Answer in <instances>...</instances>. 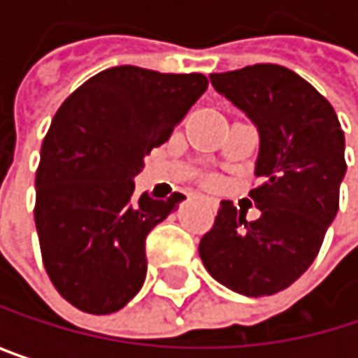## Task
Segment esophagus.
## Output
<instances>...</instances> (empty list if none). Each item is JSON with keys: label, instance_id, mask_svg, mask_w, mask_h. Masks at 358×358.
Returning <instances> with one entry per match:
<instances>
[{"label": "esophagus", "instance_id": "obj_1", "mask_svg": "<svg viewBox=\"0 0 358 358\" xmlns=\"http://www.w3.org/2000/svg\"><path fill=\"white\" fill-rule=\"evenodd\" d=\"M203 201H205L207 205H211V199H203Z\"/></svg>", "mask_w": 358, "mask_h": 358}]
</instances>
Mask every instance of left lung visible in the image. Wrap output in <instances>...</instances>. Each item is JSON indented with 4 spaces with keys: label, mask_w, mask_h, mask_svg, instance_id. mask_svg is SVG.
Wrapping results in <instances>:
<instances>
[{
    "label": "left lung",
    "mask_w": 358,
    "mask_h": 358,
    "mask_svg": "<svg viewBox=\"0 0 358 358\" xmlns=\"http://www.w3.org/2000/svg\"><path fill=\"white\" fill-rule=\"evenodd\" d=\"M209 78L257 126L255 174L263 184L250 190L261 217L247 222L222 201L199 255L226 288L269 296L296 282L322 249L346 174L344 132L329 101L284 66L255 64Z\"/></svg>",
    "instance_id": "8db88e82"
}]
</instances>
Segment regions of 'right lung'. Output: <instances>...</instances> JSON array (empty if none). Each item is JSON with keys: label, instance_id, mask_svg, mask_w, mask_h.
<instances>
[{"label": "right lung", "instance_id": "1", "mask_svg": "<svg viewBox=\"0 0 358 358\" xmlns=\"http://www.w3.org/2000/svg\"><path fill=\"white\" fill-rule=\"evenodd\" d=\"M203 74L115 66L53 115L36 168L35 224L55 290L76 309H122L147 275V234L184 199L132 201L145 155L164 145L207 89Z\"/></svg>", "mask_w": 358, "mask_h": 358}]
</instances>
